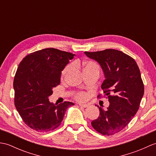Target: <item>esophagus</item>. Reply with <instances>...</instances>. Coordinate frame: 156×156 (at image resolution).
<instances>
[{
  "label": "esophagus",
  "mask_w": 156,
  "mask_h": 156,
  "mask_svg": "<svg viewBox=\"0 0 156 156\" xmlns=\"http://www.w3.org/2000/svg\"><path fill=\"white\" fill-rule=\"evenodd\" d=\"M78 105L80 106V107H83V108L87 107L88 106V105H87V104H81V103H79V104H78Z\"/></svg>",
  "instance_id": "1"
}]
</instances>
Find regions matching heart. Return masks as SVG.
I'll list each match as a JSON object with an SVG mask.
<instances>
[{"mask_svg": "<svg viewBox=\"0 0 156 156\" xmlns=\"http://www.w3.org/2000/svg\"><path fill=\"white\" fill-rule=\"evenodd\" d=\"M76 65L80 66L83 69V71L88 70V69H97L99 70L98 66L96 64L95 62L92 61H87V62H80L77 61L76 62ZM73 68V64H69L67 66H65V68L62 69L61 76L62 78H64L65 76L67 75L68 73L70 72ZM88 97V95L84 92H79L76 96V98L77 100L80 101H86Z\"/></svg>", "mask_w": 156, "mask_h": 156, "instance_id": "b5f03b06", "label": "heart"}]
</instances>
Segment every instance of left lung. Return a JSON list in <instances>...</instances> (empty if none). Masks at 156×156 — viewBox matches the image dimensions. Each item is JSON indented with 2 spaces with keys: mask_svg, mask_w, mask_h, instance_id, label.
I'll return each mask as SVG.
<instances>
[{
  "mask_svg": "<svg viewBox=\"0 0 156 156\" xmlns=\"http://www.w3.org/2000/svg\"><path fill=\"white\" fill-rule=\"evenodd\" d=\"M84 54L101 65L105 77L101 88L110 102L107 110L96 105L100 115L91 125L104 135L117 133L129 123L140 107L144 93L140 69L133 58L116 49Z\"/></svg>",
  "mask_w": 156,
  "mask_h": 156,
  "instance_id": "1",
  "label": "left lung"
}]
</instances>
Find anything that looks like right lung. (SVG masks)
Segmentation results:
<instances>
[{
    "label": "right lung",
    "instance_id": "1",
    "mask_svg": "<svg viewBox=\"0 0 156 156\" xmlns=\"http://www.w3.org/2000/svg\"><path fill=\"white\" fill-rule=\"evenodd\" d=\"M75 54L46 48L26 55L13 81L15 105L23 121L34 130L45 133L58 127L67 108L74 104H54L48 97L60 83L61 73Z\"/></svg>",
    "mask_w": 156,
    "mask_h": 156
}]
</instances>
